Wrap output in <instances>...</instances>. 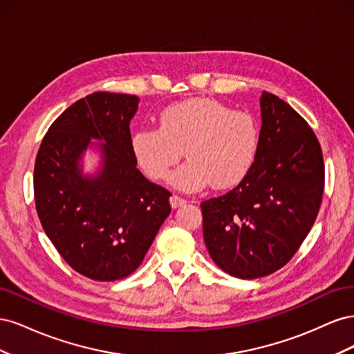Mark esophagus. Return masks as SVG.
<instances>
[{
	"instance_id": "obj_1",
	"label": "esophagus",
	"mask_w": 354,
	"mask_h": 354,
	"mask_svg": "<svg viewBox=\"0 0 354 354\" xmlns=\"http://www.w3.org/2000/svg\"><path fill=\"white\" fill-rule=\"evenodd\" d=\"M186 202H187L186 199H183L178 195H173L169 198V203H171V207H173V208H178L181 205H186Z\"/></svg>"
}]
</instances>
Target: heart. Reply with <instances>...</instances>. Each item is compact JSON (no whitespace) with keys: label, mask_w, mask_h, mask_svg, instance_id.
Here are the masks:
<instances>
[{"label":"heart","mask_w":354,"mask_h":354,"mask_svg":"<svg viewBox=\"0 0 354 354\" xmlns=\"http://www.w3.org/2000/svg\"><path fill=\"white\" fill-rule=\"evenodd\" d=\"M254 118L212 99L174 103L159 113L158 128H140L131 137V151L147 177H169L181 156L173 183L181 189L209 185L226 190L250 173L259 149Z\"/></svg>","instance_id":"1"}]
</instances>
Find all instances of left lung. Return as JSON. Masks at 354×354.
Wrapping results in <instances>:
<instances>
[{
  "label": "left lung",
  "instance_id": "8db88e82",
  "mask_svg": "<svg viewBox=\"0 0 354 354\" xmlns=\"http://www.w3.org/2000/svg\"><path fill=\"white\" fill-rule=\"evenodd\" d=\"M259 149L241 183L201 203L203 241L221 270L257 279L292 259L322 203L325 167L312 128L277 95L263 91Z\"/></svg>",
  "mask_w": 354,
  "mask_h": 354
}]
</instances>
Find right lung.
<instances>
[{
    "mask_svg": "<svg viewBox=\"0 0 354 354\" xmlns=\"http://www.w3.org/2000/svg\"><path fill=\"white\" fill-rule=\"evenodd\" d=\"M138 97L97 91L63 112L35 159V208L48 239L75 272L111 282L131 274L169 216L171 194L137 169L130 121ZM105 143L104 167L82 178L91 137Z\"/></svg>",
    "mask_w": 354,
    "mask_h": 354,
    "instance_id": "right-lung-1",
    "label": "right lung"
}]
</instances>
